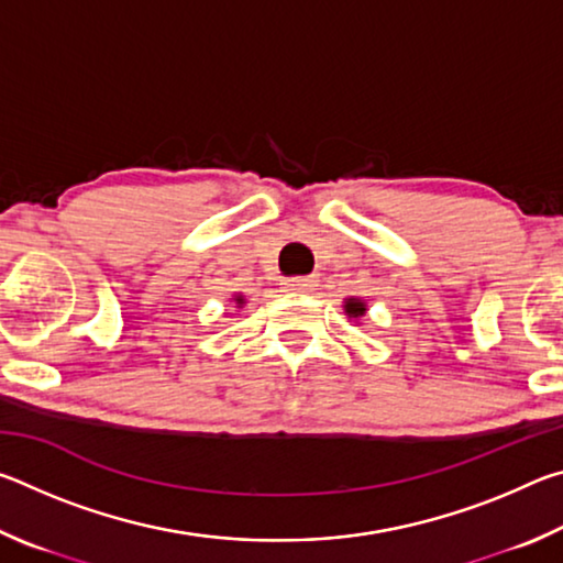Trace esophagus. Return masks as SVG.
I'll return each instance as SVG.
<instances>
[{"instance_id":"esophagus-1","label":"esophagus","mask_w":563,"mask_h":563,"mask_svg":"<svg viewBox=\"0 0 563 563\" xmlns=\"http://www.w3.org/2000/svg\"><path fill=\"white\" fill-rule=\"evenodd\" d=\"M285 285H288L292 292H310L318 288V278L316 275H302V278H288Z\"/></svg>"}]
</instances>
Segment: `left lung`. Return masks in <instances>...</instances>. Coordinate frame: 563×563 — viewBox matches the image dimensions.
Masks as SVG:
<instances>
[{
	"label": "left lung",
	"instance_id": "obj_1",
	"mask_svg": "<svg viewBox=\"0 0 563 563\" xmlns=\"http://www.w3.org/2000/svg\"><path fill=\"white\" fill-rule=\"evenodd\" d=\"M342 308H345V316L352 318V320H360V318L367 312L365 300H360V298H347L345 305H342Z\"/></svg>",
	"mask_w": 563,
	"mask_h": 563
}]
</instances>
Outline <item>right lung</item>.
Returning <instances> with one entry per match:
<instances>
[{"mask_svg":"<svg viewBox=\"0 0 563 563\" xmlns=\"http://www.w3.org/2000/svg\"><path fill=\"white\" fill-rule=\"evenodd\" d=\"M233 300H235V305H238V308H241V305L245 302V298H243V295H233Z\"/></svg>","mask_w":563,"mask_h":563,"instance_id":"right-lung-1","label":"right lung"}]
</instances>
